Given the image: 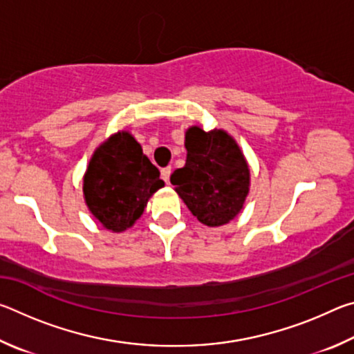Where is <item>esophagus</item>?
<instances>
[{
    "label": "esophagus",
    "mask_w": 354,
    "mask_h": 354,
    "mask_svg": "<svg viewBox=\"0 0 354 354\" xmlns=\"http://www.w3.org/2000/svg\"><path fill=\"white\" fill-rule=\"evenodd\" d=\"M170 175H171V169H170V167H165V169L160 170V176H162V179H164L165 183H169Z\"/></svg>",
    "instance_id": "obj_1"
}]
</instances>
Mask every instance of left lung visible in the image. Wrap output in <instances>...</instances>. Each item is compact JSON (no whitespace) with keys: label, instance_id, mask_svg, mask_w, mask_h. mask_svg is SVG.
I'll use <instances>...</instances> for the list:
<instances>
[{"label":"left lung","instance_id":"8db88e82","mask_svg":"<svg viewBox=\"0 0 354 354\" xmlns=\"http://www.w3.org/2000/svg\"><path fill=\"white\" fill-rule=\"evenodd\" d=\"M187 158L170 183L194 217L206 226L230 223L242 211L250 194V167L243 151L225 129L185 131Z\"/></svg>","mask_w":354,"mask_h":354}]
</instances>
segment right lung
<instances>
[{
    "label": "right lung",
    "instance_id": "right-lung-1",
    "mask_svg": "<svg viewBox=\"0 0 354 354\" xmlns=\"http://www.w3.org/2000/svg\"><path fill=\"white\" fill-rule=\"evenodd\" d=\"M160 173L129 131H118L95 149L84 173V201L101 226L123 232L164 187Z\"/></svg>",
    "mask_w": 354,
    "mask_h": 354
}]
</instances>
